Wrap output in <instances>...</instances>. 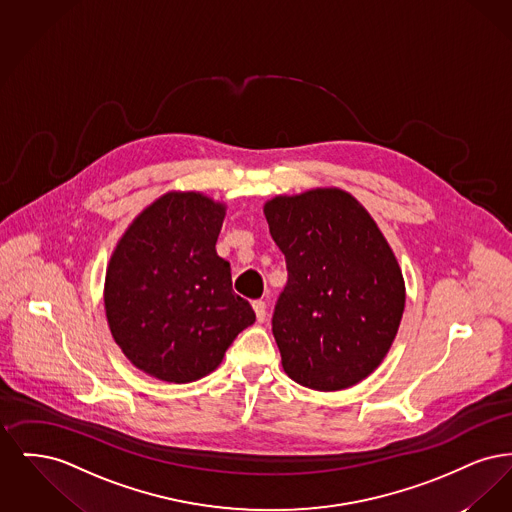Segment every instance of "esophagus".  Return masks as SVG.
<instances>
[{
    "mask_svg": "<svg viewBox=\"0 0 512 512\" xmlns=\"http://www.w3.org/2000/svg\"><path fill=\"white\" fill-rule=\"evenodd\" d=\"M253 311H255L259 322H265V318H267V303L263 299H255L253 301Z\"/></svg>",
    "mask_w": 512,
    "mask_h": 512,
    "instance_id": "esophagus-1",
    "label": "esophagus"
}]
</instances>
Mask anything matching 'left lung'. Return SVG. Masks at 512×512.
Wrapping results in <instances>:
<instances>
[{
    "instance_id": "left-lung-1",
    "label": "left lung",
    "mask_w": 512,
    "mask_h": 512,
    "mask_svg": "<svg viewBox=\"0 0 512 512\" xmlns=\"http://www.w3.org/2000/svg\"><path fill=\"white\" fill-rule=\"evenodd\" d=\"M265 217L288 268L272 317L286 374L317 391L359 384L388 355L405 309L390 244L338 188L276 195Z\"/></svg>"
}]
</instances>
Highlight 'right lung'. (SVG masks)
Segmentation results:
<instances>
[{
    "label": "right lung",
    "instance_id": "1",
    "mask_svg": "<svg viewBox=\"0 0 512 512\" xmlns=\"http://www.w3.org/2000/svg\"><path fill=\"white\" fill-rule=\"evenodd\" d=\"M224 203L169 192L144 209L115 247L105 276V315L126 359L163 382H195L222 363L255 322L217 255Z\"/></svg>",
    "mask_w": 512,
    "mask_h": 512
}]
</instances>
